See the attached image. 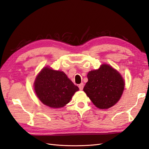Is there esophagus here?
I'll use <instances>...</instances> for the list:
<instances>
[{"label": "esophagus", "instance_id": "1", "mask_svg": "<svg viewBox=\"0 0 149 149\" xmlns=\"http://www.w3.org/2000/svg\"><path fill=\"white\" fill-rule=\"evenodd\" d=\"M78 87H79L80 90H82L83 89V88H84V84L83 83H81L80 84H79Z\"/></svg>", "mask_w": 149, "mask_h": 149}]
</instances>
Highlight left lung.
<instances>
[{
    "mask_svg": "<svg viewBox=\"0 0 149 149\" xmlns=\"http://www.w3.org/2000/svg\"><path fill=\"white\" fill-rule=\"evenodd\" d=\"M88 81L83 91L96 107L109 109L119 101L123 93L125 83L119 72L107 64L88 73Z\"/></svg>",
    "mask_w": 149,
    "mask_h": 149,
    "instance_id": "8db88e82",
    "label": "left lung"
}]
</instances>
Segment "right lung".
Here are the masks:
<instances>
[{
	"label": "right lung",
	"instance_id": "right-lung-1",
	"mask_svg": "<svg viewBox=\"0 0 149 149\" xmlns=\"http://www.w3.org/2000/svg\"><path fill=\"white\" fill-rule=\"evenodd\" d=\"M34 89L40 101L45 105L51 108H60L70 101L79 88L63 71L46 66L36 77Z\"/></svg>",
	"mask_w": 149,
	"mask_h": 149
}]
</instances>
